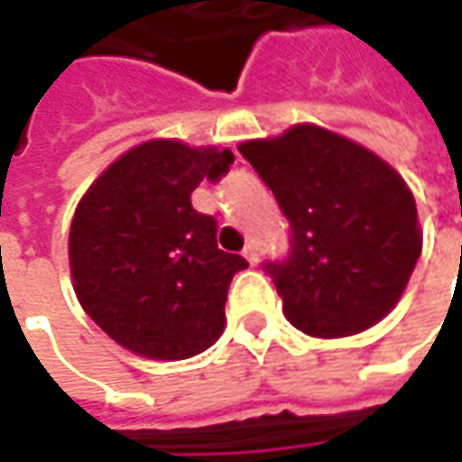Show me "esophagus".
Listing matches in <instances>:
<instances>
[{"mask_svg": "<svg viewBox=\"0 0 462 462\" xmlns=\"http://www.w3.org/2000/svg\"><path fill=\"white\" fill-rule=\"evenodd\" d=\"M244 257L249 259V264H257V259H259V249H257V244L254 241H249L246 246H244V252H241Z\"/></svg>", "mask_w": 462, "mask_h": 462, "instance_id": "esophagus-1", "label": "esophagus"}]
</instances>
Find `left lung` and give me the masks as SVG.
Instances as JSON below:
<instances>
[{"mask_svg": "<svg viewBox=\"0 0 462 462\" xmlns=\"http://www.w3.org/2000/svg\"><path fill=\"white\" fill-rule=\"evenodd\" d=\"M239 152L291 223L288 254L262 264L291 324L327 339L378 324L421 254L406 182L375 153L316 125Z\"/></svg>", "mask_w": 462, "mask_h": 462, "instance_id": "8db88e82", "label": "left lung"}]
</instances>
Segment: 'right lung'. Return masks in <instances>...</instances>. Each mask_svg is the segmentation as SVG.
<instances>
[{"label": "right lung", "instance_id": "1", "mask_svg": "<svg viewBox=\"0 0 462 462\" xmlns=\"http://www.w3.org/2000/svg\"><path fill=\"white\" fill-rule=\"evenodd\" d=\"M231 162L228 149L149 141L105 169L77 205L74 291L120 346L185 360L221 337L228 285L249 262L218 249V223L189 195L203 180H221Z\"/></svg>", "mask_w": 462, "mask_h": 462}]
</instances>
